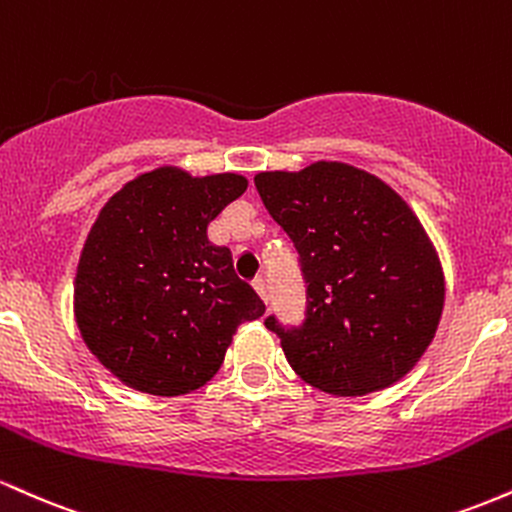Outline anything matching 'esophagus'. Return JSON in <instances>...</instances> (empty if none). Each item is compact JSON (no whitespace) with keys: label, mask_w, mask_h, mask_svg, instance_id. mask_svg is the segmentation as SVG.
<instances>
[{"label":"esophagus","mask_w":512,"mask_h":512,"mask_svg":"<svg viewBox=\"0 0 512 512\" xmlns=\"http://www.w3.org/2000/svg\"><path fill=\"white\" fill-rule=\"evenodd\" d=\"M252 289L260 293V298L264 303L269 301V298H267V281H264V276H255V279H252Z\"/></svg>","instance_id":"1"}]
</instances>
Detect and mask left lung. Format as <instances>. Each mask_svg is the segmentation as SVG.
<instances>
[{
	"label": "left lung",
	"mask_w": 512,
	"mask_h": 512,
	"mask_svg": "<svg viewBox=\"0 0 512 512\" xmlns=\"http://www.w3.org/2000/svg\"><path fill=\"white\" fill-rule=\"evenodd\" d=\"M255 187L296 245L308 284L301 325L264 320L291 368L339 397L397 383L431 344L445 298L436 250L414 211L346 163L257 173Z\"/></svg>",
	"instance_id": "1"
}]
</instances>
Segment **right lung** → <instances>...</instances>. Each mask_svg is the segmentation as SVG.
I'll list each match as a JSON object with an SVG mask.
<instances>
[{"label":"right lung","instance_id":"right-lung-1","mask_svg":"<svg viewBox=\"0 0 512 512\" xmlns=\"http://www.w3.org/2000/svg\"><path fill=\"white\" fill-rule=\"evenodd\" d=\"M245 190L236 173L156 168L101 209L76 269L74 315L91 354L125 385L158 397L207 385L238 327L264 315L231 250L207 236Z\"/></svg>","mask_w":512,"mask_h":512}]
</instances>
